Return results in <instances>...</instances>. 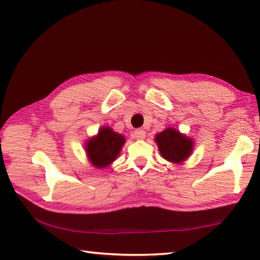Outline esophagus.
Returning a JSON list of instances; mask_svg holds the SVG:
<instances>
[{
	"label": "esophagus",
	"mask_w": 260,
	"mask_h": 260,
	"mask_svg": "<svg viewBox=\"0 0 260 260\" xmlns=\"http://www.w3.org/2000/svg\"><path fill=\"white\" fill-rule=\"evenodd\" d=\"M145 131L143 129H137L135 131V138L137 140H143L145 138Z\"/></svg>",
	"instance_id": "obj_1"
}]
</instances>
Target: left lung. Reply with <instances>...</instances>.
<instances>
[{
    "instance_id": "8db88e82",
    "label": "left lung",
    "mask_w": 260,
    "mask_h": 260,
    "mask_svg": "<svg viewBox=\"0 0 260 260\" xmlns=\"http://www.w3.org/2000/svg\"><path fill=\"white\" fill-rule=\"evenodd\" d=\"M154 140L162 158L170 162H183L193 153L194 140L176 128H166L160 133H157Z\"/></svg>"
}]
</instances>
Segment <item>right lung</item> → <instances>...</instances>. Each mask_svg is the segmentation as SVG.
Returning a JSON list of instances; mask_svg holds the SVG:
<instances>
[{"mask_svg":"<svg viewBox=\"0 0 260 260\" xmlns=\"http://www.w3.org/2000/svg\"><path fill=\"white\" fill-rule=\"evenodd\" d=\"M124 143L125 139L122 135L105 125L100 128L96 136L84 142L85 154L94 168L104 169L118 158Z\"/></svg>","mask_w":260,"mask_h":260,"instance_id":"add662e5","label":"right lung"}]
</instances>
